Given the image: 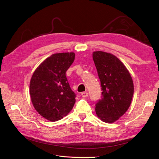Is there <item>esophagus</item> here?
<instances>
[{
  "label": "esophagus",
  "instance_id": "obj_1",
  "mask_svg": "<svg viewBox=\"0 0 159 159\" xmlns=\"http://www.w3.org/2000/svg\"><path fill=\"white\" fill-rule=\"evenodd\" d=\"M88 93H86V92H83V93H82V94H81V96H82V97H83V98H87V97H88Z\"/></svg>",
  "mask_w": 159,
  "mask_h": 159
}]
</instances>
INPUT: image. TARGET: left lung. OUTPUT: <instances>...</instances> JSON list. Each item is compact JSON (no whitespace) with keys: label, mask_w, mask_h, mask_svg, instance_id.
<instances>
[{"label":"left lung","mask_w":159,"mask_h":159,"mask_svg":"<svg viewBox=\"0 0 159 159\" xmlns=\"http://www.w3.org/2000/svg\"><path fill=\"white\" fill-rule=\"evenodd\" d=\"M93 57L102 91L101 99L96 104V114L104 122L114 123L131 104L134 92L132 78L115 55L98 51L93 53Z\"/></svg>","instance_id":"8db88e82"}]
</instances>
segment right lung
Masks as SVG:
<instances>
[{
    "label": "right lung",
    "instance_id": "add662e5",
    "mask_svg": "<svg viewBox=\"0 0 159 159\" xmlns=\"http://www.w3.org/2000/svg\"><path fill=\"white\" fill-rule=\"evenodd\" d=\"M74 59L73 52L53 54L39 65L31 77L32 103L39 114L49 121L62 119L74 106L76 94L66 77Z\"/></svg>",
    "mask_w": 159,
    "mask_h": 159
}]
</instances>
